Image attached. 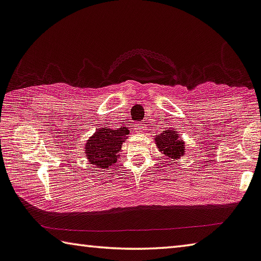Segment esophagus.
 Listing matches in <instances>:
<instances>
[{
	"label": "esophagus",
	"mask_w": 261,
	"mask_h": 261,
	"mask_svg": "<svg viewBox=\"0 0 261 261\" xmlns=\"http://www.w3.org/2000/svg\"><path fill=\"white\" fill-rule=\"evenodd\" d=\"M135 129L137 130V131H143L144 130V124H138V125H137L136 127H135Z\"/></svg>",
	"instance_id": "obj_1"
}]
</instances>
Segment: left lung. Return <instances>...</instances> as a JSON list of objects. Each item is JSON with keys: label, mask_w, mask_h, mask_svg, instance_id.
<instances>
[{"label": "left lung", "mask_w": 261, "mask_h": 261, "mask_svg": "<svg viewBox=\"0 0 261 261\" xmlns=\"http://www.w3.org/2000/svg\"><path fill=\"white\" fill-rule=\"evenodd\" d=\"M155 143L159 148L168 159H179L184 155L185 145L179 138L178 132L173 130H166L155 137Z\"/></svg>", "instance_id": "obj_1"}]
</instances>
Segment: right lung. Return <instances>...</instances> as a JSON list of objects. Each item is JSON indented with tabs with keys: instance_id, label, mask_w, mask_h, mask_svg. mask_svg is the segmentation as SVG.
<instances>
[{
	"instance_id": "right-lung-1",
	"label": "right lung",
	"mask_w": 261,
	"mask_h": 261,
	"mask_svg": "<svg viewBox=\"0 0 261 261\" xmlns=\"http://www.w3.org/2000/svg\"><path fill=\"white\" fill-rule=\"evenodd\" d=\"M129 132L125 126L115 130L107 126L99 127L85 145V153L91 165L105 169L116 163L117 153L121 151L123 141H125Z\"/></svg>"
}]
</instances>
